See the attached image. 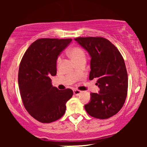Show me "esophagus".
<instances>
[{
    "label": "esophagus",
    "mask_w": 147,
    "mask_h": 147,
    "mask_svg": "<svg viewBox=\"0 0 147 147\" xmlns=\"http://www.w3.org/2000/svg\"><path fill=\"white\" fill-rule=\"evenodd\" d=\"M73 92L75 95H79L81 94V92H82V91H80L79 90H76V89H75V90H73Z\"/></svg>",
    "instance_id": "esophagus-1"
}]
</instances>
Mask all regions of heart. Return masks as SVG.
<instances>
[{
    "label": "heart",
    "instance_id": "b5f03b06",
    "mask_svg": "<svg viewBox=\"0 0 147 147\" xmlns=\"http://www.w3.org/2000/svg\"><path fill=\"white\" fill-rule=\"evenodd\" d=\"M68 55L74 62L77 61V60L80 59L85 58L84 52L82 49L79 48V47H73V48L70 49L68 52ZM57 61H58V63L60 61V58L58 59Z\"/></svg>",
    "mask_w": 147,
    "mask_h": 147
}]
</instances>
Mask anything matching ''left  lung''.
Wrapping results in <instances>:
<instances>
[{"label": "left lung", "instance_id": "left-lung-1", "mask_svg": "<svg viewBox=\"0 0 147 147\" xmlns=\"http://www.w3.org/2000/svg\"><path fill=\"white\" fill-rule=\"evenodd\" d=\"M75 40L90 57L89 79L97 78L98 93H90L84 106L92 117L108 119L124 105L128 90V75L124 59L115 45L102 37H78Z\"/></svg>", "mask_w": 147, "mask_h": 147}]
</instances>
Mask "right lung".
Returning a JSON list of instances; mask_svg holds the SVG:
<instances>
[{
  "instance_id": "obj_1",
  "label": "right lung",
  "mask_w": 147,
  "mask_h": 147,
  "mask_svg": "<svg viewBox=\"0 0 147 147\" xmlns=\"http://www.w3.org/2000/svg\"><path fill=\"white\" fill-rule=\"evenodd\" d=\"M71 38H40L26 50L20 63L18 86L23 105L38 122L50 123L65 112L72 97L71 89L59 90L52 86L51 76L57 75V61Z\"/></svg>"
}]
</instances>
